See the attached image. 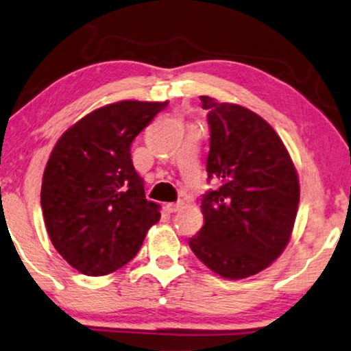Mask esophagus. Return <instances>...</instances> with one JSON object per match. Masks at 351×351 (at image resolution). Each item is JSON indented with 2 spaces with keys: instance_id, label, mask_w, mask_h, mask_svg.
Wrapping results in <instances>:
<instances>
[{
  "instance_id": "obj_1",
  "label": "esophagus",
  "mask_w": 351,
  "mask_h": 351,
  "mask_svg": "<svg viewBox=\"0 0 351 351\" xmlns=\"http://www.w3.org/2000/svg\"><path fill=\"white\" fill-rule=\"evenodd\" d=\"M183 206V204L182 202H176V204H168L166 205V210L169 211V213H177V211H179L180 208Z\"/></svg>"
}]
</instances>
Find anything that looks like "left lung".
Listing matches in <instances>:
<instances>
[{
    "label": "left lung",
    "mask_w": 351,
    "mask_h": 351,
    "mask_svg": "<svg viewBox=\"0 0 351 351\" xmlns=\"http://www.w3.org/2000/svg\"><path fill=\"white\" fill-rule=\"evenodd\" d=\"M208 110L205 223L189 247L223 278L239 280L271 266L289 243L300 186L288 151L271 125L249 108L200 96Z\"/></svg>",
    "instance_id": "8db88e82"
}]
</instances>
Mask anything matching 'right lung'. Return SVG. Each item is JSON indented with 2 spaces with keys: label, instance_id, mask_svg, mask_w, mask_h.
Here are the masks:
<instances>
[{
  "label": "right lung",
  "instance_id": "1",
  "mask_svg": "<svg viewBox=\"0 0 351 351\" xmlns=\"http://www.w3.org/2000/svg\"><path fill=\"white\" fill-rule=\"evenodd\" d=\"M165 102L121 101L71 125L51 152L42 193L49 239L65 261L90 277L107 275L136 255L160 219L130 157V145Z\"/></svg>",
  "mask_w": 351,
  "mask_h": 351
}]
</instances>
